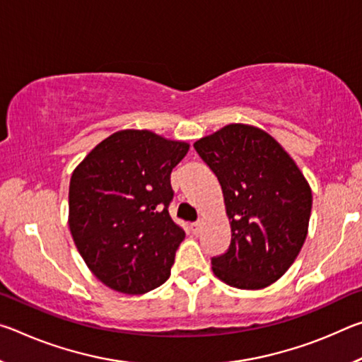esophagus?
<instances>
[{
	"label": "esophagus",
	"mask_w": 362,
	"mask_h": 362,
	"mask_svg": "<svg viewBox=\"0 0 362 362\" xmlns=\"http://www.w3.org/2000/svg\"><path fill=\"white\" fill-rule=\"evenodd\" d=\"M201 226H203V223H201V222H194V223H192V231L194 233V235H198L199 230H201Z\"/></svg>",
	"instance_id": "34e87169"
}]
</instances>
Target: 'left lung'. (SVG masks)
I'll return each mask as SVG.
<instances>
[{
	"label": "left lung",
	"mask_w": 362,
	"mask_h": 362,
	"mask_svg": "<svg viewBox=\"0 0 362 362\" xmlns=\"http://www.w3.org/2000/svg\"><path fill=\"white\" fill-rule=\"evenodd\" d=\"M194 150L217 175L231 243L212 272L236 289L276 283L308 235L313 194L302 170L268 132L226 124L196 140Z\"/></svg>",
	"instance_id": "8db88e82"
}]
</instances>
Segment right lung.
Segmentation results:
<instances>
[{"label":"right lung","mask_w":362,"mask_h":362,"mask_svg":"<svg viewBox=\"0 0 362 362\" xmlns=\"http://www.w3.org/2000/svg\"><path fill=\"white\" fill-rule=\"evenodd\" d=\"M189 145L146 129L112 134L73 170L69 225L86 265L110 289L150 292L170 276L185 238L169 216L170 173Z\"/></svg>","instance_id":"1"}]
</instances>
